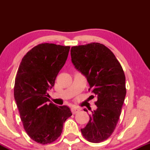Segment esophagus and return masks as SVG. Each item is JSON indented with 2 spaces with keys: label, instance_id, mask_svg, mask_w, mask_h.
<instances>
[{
  "label": "esophagus",
  "instance_id": "34e87169",
  "mask_svg": "<svg viewBox=\"0 0 150 150\" xmlns=\"http://www.w3.org/2000/svg\"><path fill=\"white\" fill-rule=\"evenodd\" d=\"M71 111H72V113H73V114H75V113H77V112H79V111H80V109H79V108H77V107H72L71 108Z\"/></svg>",
  "mask_w": 150,
  "mask_h": 150
}]
</instances>
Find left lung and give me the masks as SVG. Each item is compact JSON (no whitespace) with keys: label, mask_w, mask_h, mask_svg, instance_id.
Wrapping results in <instances>:
<instances>
[{"label":"left lung","mask_w":150,"mask_h":150,"mask_svg":"<svg viewBox=\"0 0 150 150\" xmlns=\"http://www.w3.org/2000/svg\"><path fill=\"white\" fill-rule=\"evenodd\" d=\"M70 55L75 68L87 77L89 91L97 98V108L81 132L89 142L99 143L112 135L119 120L126 94L124 72L112 51L99 43L73 46Z\"/></svg>","instance_id":"8db88e82"}]
</instances>
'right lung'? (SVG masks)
I'll list each match as a JSON object with an SVG mask.
<instances>
[{
    "label": "right lung",
    "instance_id": "obj_1",
    "mask_svg": "<svg viewBox=\"0 0 150 150\" xmlns=\"http://www.w3.org/2000/svg\"><path fill=\"white\" fill-rule=\"evenodd\" d=\"M69 51L70 46L39 44L22 58L17 72L15 100L25 131L38 143L46 144L57 140L63 123L72 116L69 107L49 104L46 97Z\"/></svg>",
    "mask_w": 150,
    "mask_h": 150
}]
</instances>
